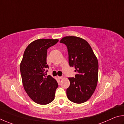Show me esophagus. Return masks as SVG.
Wrapping results in <instances>:
<instances>
[{
    "mask_svg": "<svg viewBox=\"0 0 124 124\" xmlns=\"http://www.w3.org/2000/svg\"><path fill=\"white\" fill-rule=\"evenodd\" d=\"M58 78H59V79H62V78H63V77H62V76H58Z\"/></svg>",
    "mask_w": 124,
    "mask_h": 124,
    "instance_id": "34e87169",
    "label": "esophagus"
}]
</instances>
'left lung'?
Here are the masks:
<instances>
[{
  "label": "left lung",
  "instance_id": "left-lung-1",
  "mask_svg": "<svg viewBox=\"0 0 124 124\" xmlns=\"http://www.w3.org/2000/svg\"><path fill=\"white\" fill-rule=\"evenodd\" d=\"M68 48L69 63L77 72L75 77L69 78L70 86L66 89L69 100L82 103L89 99L98 81L99 63L87 41L76 36H65L60 41Z\"/></svg>",
  "mask_w": 124,
  "mask_h": 124
}]
</instances>
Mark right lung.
Segmentation results:
<instances>
[{
	"label": "right lung",
	"instance_id": "right-lung-1",
	"mask_svg": "<svg viewBox=\"0 0 124 124\" xmlns=\"http://www.w3.org/2000/svg\"><path fill=\"white\" fill-rule=\"evenodd\" d=\"M58 39H38L26 48L20 65L22 80L26 93L32 101L47 105L54 99L58 84L48 75L46 58L47 49L58 42Z\"/></svg>",
	"mask_w": 124,
	"mask_h": 124
}]
</instances>
